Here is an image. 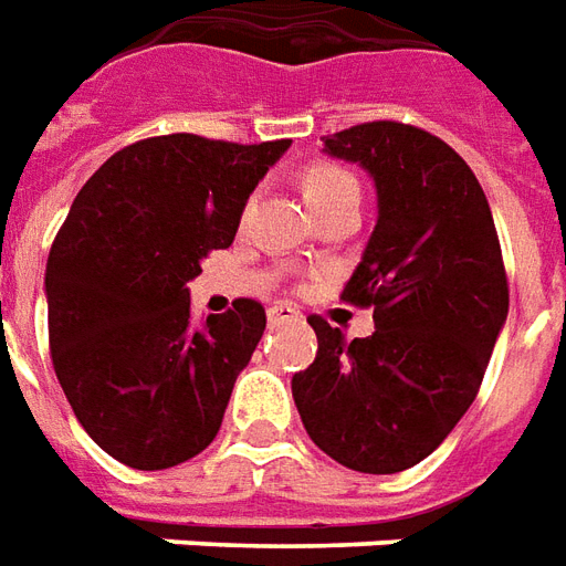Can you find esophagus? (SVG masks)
Wrapping results in <instances>:
<instances>
[{"label":"esophagus","instance_id":"34e87169","mask_svg":"<svg viewBox=\"0 0 566 566\" xmlns=\"http://www.w3.org/2000/svg\"><path fill=\"white\" fill-rule=\"evenodd\" d=\"M295 316H298V311L289 307V304H271V307H268V323L271 325L286 323V319H295Z\"/></svg>","mask_w":566,"mask_h":566}]
</instances>
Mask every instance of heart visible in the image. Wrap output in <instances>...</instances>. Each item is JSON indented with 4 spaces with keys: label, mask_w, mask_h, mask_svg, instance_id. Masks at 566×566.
<instances>
[{
    "label": "heart",
    "mask_w": 566,
    "mask_h": 566,
    "mask_svg": "<svg viewBox=\"0 0 566 566\" xmlns=\"http://www.w3.org/2000/svg\"><path fill=\"white\" fill-rule=\"evenodd\" d=\"M304 196H307L313 210H323L325 205H332L337 198L358 196V184L356 177L340 165L319 163L311 165L307 175H304Z\"/></svg>",
    "instance_id": "heart-1"
}]
</instances>
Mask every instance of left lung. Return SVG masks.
I'll list each match as a JSON object with an SVG mask.
<instances>
[{
    "instance_id": "8db88e82",
    "label": "left lung",
    "mask_w": 566,
    "mask_h": 566,
    "mask_svg": "<svg viewBox=\"0 0 566 566\" xmlns=\"http://www.w3.org/2000/svg\"><path fill=\"white\" fill-rule=\"evenodd\" d=\"M325 153L377 184V226L340 292L374 307L346 340L323 316L292 398L325 455L358 473H401L434 452L482 386L510 286L489 198L447 142L398 119L325 135Z\"/></svg>"
}]
</instances>
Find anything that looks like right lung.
Here are the masks:
<instances>
[{
  "mask_svg": "<svg viewBox=\"0 0 566 566\" xmlns=\"http://www.w3.org/2000/svg\"><path fill=\"white\" fill-rule=\"evenodd\" d=\"M286 150L289 138H144L74 198L44 274L51 358L77 422L119 464L175 468L220 431L265 307L238 298L196 332L187 283L234 241L247 198Z\"/></svg>",
  "mask_w": 566,
  "mask_h": 566,
  "instance_id": "obj_1",
  "label": "right lung"
}]
</instances>
